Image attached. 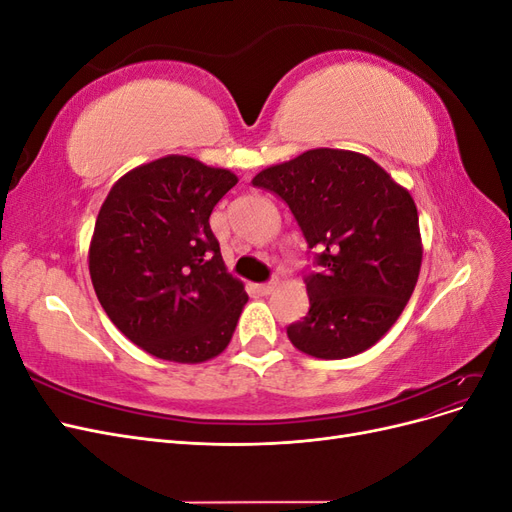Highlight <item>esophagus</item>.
I'll use <instances>...</instances> for the list:
<instances>
[{"label": "esophagus", "instance_id": "esophagus-1", "mask_svg": "<svg viewBox=\"0 0 512 512\" xmlns=\"http://www.w3.org/2000/svg\"><path fill=\"white\" fill-rule=\"evenodd\" d=\"M275 288V282H265V284H254V290L258 294H269Z\"/></svg>", "mask_w": 512, "mask_h": 512}]
</instances>
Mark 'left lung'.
Returning <instances> with one entry per match:
<instances>
[{
	"mask_svg": "<svg viewBox=\"0 0 512 512\" xmlns=\"http://www.w3.org/2000/svg\"><path fill=\"white\" fill-rule=\"evenodd\" d=\"M280 196L297 220L316 271H305V318L288 324L294 348L348 359L389 331L421 271L418 213L408 190L374 160L312 149L252 181Z\"/></svg>",
	"mask_w": 512,
	"mask_h": 512,
	"instance_id": "obj_1",
	"label": "left lung"
}]
</instances>
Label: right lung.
I'll use <instances>...</instances> for the list:
<instances>
[{
	"label": "right lung",
	"instance_id": "obj_1",
	"mask_svg": "<svg viewBox=\"0 0 512 512\" xmlns=\"http://www.w3.org/2000/svg\"><path fill=\"white\" fill-rule=\"evenodd\" d=\"M235 183L230 170L166 156L123 175L98 213L91 284L115 327L158 359L209 361L235 333L247 294L209 226Z\"/></svg>",
	"mask_w": 512,
	"mask_h": 512
}]
</instances>
